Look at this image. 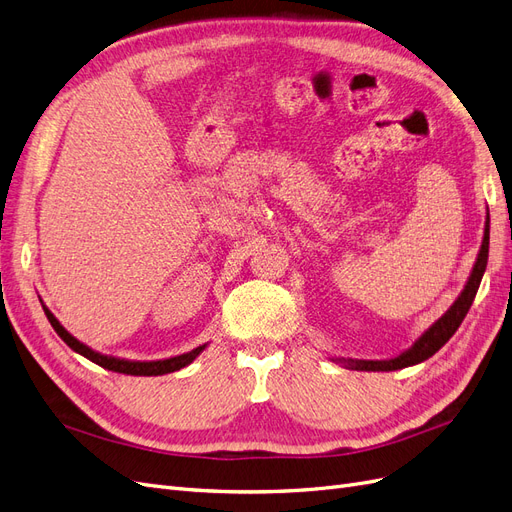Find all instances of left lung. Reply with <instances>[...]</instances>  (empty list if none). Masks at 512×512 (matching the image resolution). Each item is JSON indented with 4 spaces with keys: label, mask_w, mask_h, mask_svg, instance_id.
<instances>
[{
    "label": "left lung",
    "mask_w": 512,
    "mask_h": 512,
    "mask_svg": "<svg viewBox=\"0 0 512 512\" xmlns=\"http://www.w3.org/2000/svg\"><path fill=\"white\" fill-rule=\"evenodd\" d=\"M487 258H489V213H487V222H485L483 243H480V250H478L476 262L470 271L466 286H463L455 303L448 307L446 312L436 322H433L425 333H421V337H418L408 350L399 352L397 356H393V359H382V361H363V359H333V361L344 363L348 369H359V371H395V369H404V367L427 361L429 356L436 354L448 342V339L455 335L459 324L463 322V318H466L468 309L476 297L480 280H483V275H485Z\"/></svg>",
    "instance_id": "obj_1"
}]
</instances>
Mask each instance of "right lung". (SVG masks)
<instances>
[{
  "instance_id": "1",
  "label": "right lung",
  "mask_w": 512,
  "mask_h": 512,
  "mask_svg": "<svg viewBox=\"0 0 512 512\" xmlns=\"http://www.w3.org/2000/svg\"><path fill=\"white\" fill-rule=\"evenodd\" d=\"M46 318H49L51 327L57 331V335L64 339V342L74 350L79 352L85 359H89L91 363H96L108 371H117V374H128V376H164L170 374V371H179L181 367L190 365L196 356L207 348V344L198 346L190 352L185 354H177V356H170V359H160V361H128V359H119V356H111V354H102L94 348L85 346L83 342H79L74 335H70L64 327H61V322L53 316V312L46 305H42Z\"/></svg>"
}]
</instances>
